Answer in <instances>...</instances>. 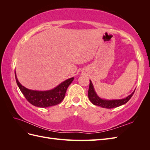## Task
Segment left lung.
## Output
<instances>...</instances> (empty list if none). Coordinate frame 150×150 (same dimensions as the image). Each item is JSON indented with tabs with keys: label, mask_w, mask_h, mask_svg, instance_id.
I'll use <instances>...</instances> for the list:
<instances>
[{
	"label": "left lung",
	"mask_w": 150,
	"mask_h": 150,
	"mask_svg": "<svg viewBox=\"0 0 150 150\" xmlns=\"http://www.w3.org/2000/svg\"><path fill=\"white\" fill-rule=\"evenodd\" d=\"M89 88L88 91V98L89 99L90 101L94 105L102 107L103 108H107V109H111V108H115L121 105L126 104L128 102L131 98L132 97L133 95L134 91L129 94V96L123 99H103L99 97L97 94L96 91L94 89V86L92 83V81L89 80Z\"/></svg>",
	"instance_id": "8db88e82"
}]
</instances>
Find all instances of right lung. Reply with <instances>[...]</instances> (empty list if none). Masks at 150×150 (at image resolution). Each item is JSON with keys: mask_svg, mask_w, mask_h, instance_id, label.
<instances>
[{"mask_svg": "<svg viewBox=\"0 0 150 150\" xmlns=\"http://www.w3.org/2000/svg\"><path fill=\"white\" fill-rule=\"evenodd\" d=\"M16 83L21 91L31 104L39 108H47L59 104L64 98L66 90L74 80V78L67 79L51 90L36 91L26 88L17 79L15 70Z\"/></svg>", "mask_w": 150, "mask_h": 150, "instance_id": "1", "label": "right lung"}]
</instances>
